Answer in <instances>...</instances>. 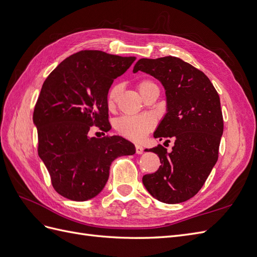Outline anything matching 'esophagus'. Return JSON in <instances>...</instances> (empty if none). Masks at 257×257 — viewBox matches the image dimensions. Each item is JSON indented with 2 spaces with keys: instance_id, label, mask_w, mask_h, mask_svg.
Returning <instances> with one entry per match:
<instances>
[{
  "instance_id": "1",
  "label": "esophagus",
  "mask_w": 257,
  "mask_h": 257,
  "mask_svg": "<svg viewBox=\"0 0 257 257\" xmlns=\"http://www.w3.org/2000/svg\"><path fill=\"white\" fill-rule=\"evenodd\" d=\"M135 148H136V153H137V154H142V153L144 152V147H143V146L136 145Z\"/></svg>"
}]
</instances>
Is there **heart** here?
Masks as SVG:
<instances>
[{
    "label": "heart",
    "mask_w": 257,
    "mask_h": 257,
    "mask_svg": "<svg viewBox=\"0 0 257 257\" xmlns=\"http://www.w3.org/2000/svg\"><path fill=\"white\" fill-rule=\"evenodd\" d=\"M152 83L149 80H143L138 83L137 88L139 92H143L146 85ZM121 93V87L119 84H113L107 93V106L113 108L118 102ZM114 127L118 133L127 139L134 142H139L151 132L154 127V120L150 115H138V116H122L114 122Z\"/></svg>",
    "instance_id": "1"
}]
</instances>
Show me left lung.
<instances>
[{
  "label": "left lung",
  "mask_w": 257,
  "mask_h": 257,
  "mask_svg": "<svg viewBox=\"0 0 257 257\" xmlns=\"http://www.w3.org/2000/svg\"><path fill=\"white\" fill-rule=\"evenodd\" d=\"M139 71L165 89L166 113L154 138L175 139L172 152L161 145L149 149L162 165L145 175L143 183L162 203H183L198 193L219 158L224 127L220 96L203 72L176 57L141 59L133 73Z\"/></svg>",
  "instance_id": "obj_1"
}]
</instances>
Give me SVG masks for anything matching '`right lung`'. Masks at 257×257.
<instances>
[{
  "mask_svg": "<svg viewBox=\"0 0 257 257\" xmlns=\"http://www.w3.org/2000/svg\"><path fill=\"white\" fill-rule=\"evenodd\" d=\"M135 60L82 50L61 62L43 83L33 113L38 155L53 189L63 197H95L108 180L112 161L135 153V146L121 136L89 137L93 125L110 130L107 93Z\"/></svg>",
  "mask_w": 257,
  "mask_h": 257,
  "instance_id": "add662e5",
  "label": "right lung"
}]
</instances>
